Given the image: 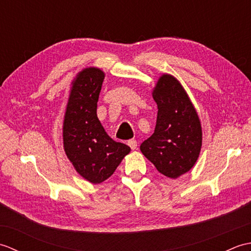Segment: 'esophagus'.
Masks as SVG:
<instances>
[{"label": "esophagus", "mask_w": 251, "mask_h": 251, "mask_svg": "<svg viewBox=\"0 0 251 251\" xmlns=\"http://www.w3.org/2000/svg\"><path fill=\"white\" fill-rule=\"evenodd\" d=\"M128 146L130 147L131 150H135V149L137 148V141L135 139H131L128 141Z\"/></svg>", "instance_id": "1"}]
</instances>
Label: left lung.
<instances>
[{
	"label": "left lung",
	"mask_w": 251,
	"mask_h": 251,
	"mask_svg": "<svg viewBox=\"0 0 251 251\" xmlns=\"http://www.w3.org/2000/svg\"><path fill=\"white\" fill-rule=\"evenodd\" d=\"M152 96L158 109L156 126L140 150L159 173L177 179L188 173L200 156L201 120L188 93L172 74L158 77Z\"/></svg>",
	"instance_id": "1"
}]
</instances>
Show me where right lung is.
Segmentation results:
<instances>
[{
    "instance_id": "obj_1",
    "label": "right lung",
    "mask_w": 251,
    "mask_h": 251,
    "mask_svg": "<svg viewBox=\"0 0 251 251\" xmlns=\"http://www.w3.org/2000/svg\"><path fill=\"white\" fill-rule=\"evenodd\" d=\"M105 73L89 67L79 71L71 83L62 123L66 155L76 173L90 183L111 177L130 148L106 134L97 116V102Z\"/></svg>"
}]
</instances>
